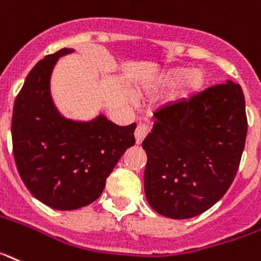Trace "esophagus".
<instances>
[{
  "label": "esophagus",
  "mask_w": 261,
  "mask_h": 261,
  "mask_svg": "<svg viewBox=\"0 0 261 261\" xmlns=\"http://www.w3.org/2000/svg\"><path fill=\"white\" fill-rule=\"evenodd\" d=\"M146 135H148V125L140 122L139 125H137V128H136V132H135L136 142H137V144H141L142 140L145 139Z\"/></svg>",
  "instance_id": "esophagus-1"
}]
</instances>
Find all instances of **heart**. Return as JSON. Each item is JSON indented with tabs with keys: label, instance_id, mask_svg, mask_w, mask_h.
Segmentation results:
<instances>
[{
	"label": "heart",
	"instance_id": "1",
	"mask_svg": "<svg viewBox=\"0 0 261 261\" xmlns=\"http://www.w3.org/2000/svg\"><path fill=\"white\" fill-rule=\"evenodd\" d=\"M207 82L206 72L200 68L189 70L186 67H173L169 70L162 71L157 76L149 82L148 84H142L137 88L139 95L166 91L178 86L175 92L177 99H186L199 92Z\"/></svg>",
	"mask_w": 261,
	"mask_h": 261
}]
</instances>
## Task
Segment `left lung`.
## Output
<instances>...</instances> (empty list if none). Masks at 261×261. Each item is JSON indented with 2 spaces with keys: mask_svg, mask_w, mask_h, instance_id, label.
<instances>
[{
  "mask_svg": "<svg viewBox=\"0 0 261 261\" xmlns=\"http://www.w3.org/2000/svg\"><path fill=\"white\" fill-rule=\"evenodd\" d=\"M144 189L153 210L188 219L217 203L232 184L246 144V100L227 80L154 112Z\"/></svg>",
  "mask_w": 261,
  "mask_h": 261,
  "instance_id": "obj_1",
  "label": "left lung"
}]
</instances>
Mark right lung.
<instances>
[{"label": "right lung", "instance_id": "obj_1", "mask_svg": "<svg viewBox=\"0 0 261 261\" xmlns=\"http://www.w3.org/2000/svg\"><path fill=\"white\" fill-rule=\"evenodd\" d=\"M73 51L62 48L38 62L13 109V153L19 175L31 194L55 210H76L96 200L120 157L136 142V122L120 126L104 115L75 121L58 111L51 73L58 59Z\"/></svg>", "mask_w": 261, "mask_h": 261}]
</instances>
